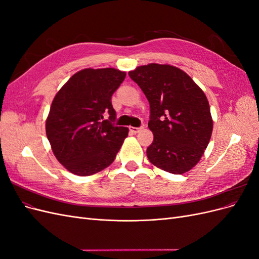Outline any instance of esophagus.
Returning <instances> with one entry per match:
<instances>
[{
    "instance_id": "esophagus-1",
    "label": "esophagus",
    "mask_w": 259,
    "mask_h": 259,
    "mask_svg": "<svg viewBox=\"0 0 259 259\" xmlns=\"http://www.w3.org/2000/svg\"><path fill=\"white\" fill-rule=\"evenodd\" d=\"M143 127H133V126H130V131L133 133V134H137V133H139L140 131H142Z\"/></svg>"
}]
</instances>
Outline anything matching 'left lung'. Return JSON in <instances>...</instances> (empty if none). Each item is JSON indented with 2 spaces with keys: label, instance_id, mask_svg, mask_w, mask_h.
<instances>
[{
  "label": "left lung",
  "instance_id": "left-lung-1",
  "mask_svg": "<svg viewBox=\"0 0 259 259\" xmlns=\"http://www.w3.org/2000/svg\"><path fill=\"white\" fill-rule=\"evenodd\" d=\"M150 105L148 127L153 142L147 156L154 166L184 174L197 165L213 132L208 100L183 70L149 64L128 72Z\"/></svg>",
  "mask_w": 259,
  "mask_h": 259
}]
</instances>
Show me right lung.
Masks as SVG:
<instances>
[{
    "label": "right lung",
    "mask_w": 259,
    "mask_h": 259,
    "mask_svg": "<svg viewBox=\"0 0 259 259\" xmlns=\"http://www.w3.org/2000/svg\"><path fill=\"white\" fill-rule=\"evenodd\" d=\"M114 68L83 69L54 97L46 136L56 159L77 176H91L114 161L128 128L115 126L111 96L125 79ZM109 119L104 120L103 116Z\"/></svg>",
    "instance_id": "obj_1"
}]
</instances>
